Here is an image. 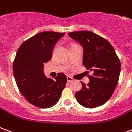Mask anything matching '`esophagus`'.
<instances>
[{"instance_id": "1", "label": "esophagus", "mask_w": 132, "mask_h": 132, "mask_svg": "<svg viewBox=\"0 0 132 132\" xmlns=\"http://www.w3.org/2000/svg\"><path fill=\"white\" fill-rule=\"evenodd\" d=\"M66 78H67V82H69V83H71L72 81H73V79L71 77H70V76H67Z\"/></svg>"}]
</instances>
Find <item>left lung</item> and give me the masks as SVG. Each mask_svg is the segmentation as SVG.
Returning a JSON list of instances; mask_svg holds the SVG:
<instances>
[{
    "mask_svg": "<svg viewBox=\"0 0 132 132\" xmlns=\"http://www.w3.org/2000/svg\"><path fill=\"white\" fill-rule=\"evenodd\" d=\"M69 37L77 41L83 49V63L92 75L86 85L76 93L78 102L86 108L101 106L108 101L115 90L121 63L110 43L99 35L90 31L69 33Z\"/></svg>",
    "mask_w": 132,
    "mask_h": 132,
    "instance_id": "left-lung-1",
    "label": "left lung"
}]
</instances>
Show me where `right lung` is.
<instances>
[{
  "mask_svg": "<svg viewBox=\"0 0 132 132\" xmlns=\"http://www.w3.org/2000/svg\"><path fill=\"white\" fill-rule=\"evenodd\" d=\"M64 35L52 31L39 33L24 42L16 53L13 69L17 86L25 99L36 107H53L66 86L63 73L52 79L44 73V63L51 60L55 44Z\"/></svg>",
  "mask_w": 132,
  "mask_h": 132,
  "instance_id": "right-lung-1",
  "label": "right lung"
}]
</instances>
